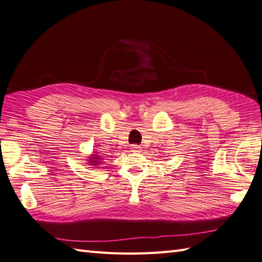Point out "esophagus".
I'll list each match as a JSON object with an SVG mask.
<instances>
[{"mask_svg":"<svg viewBox=\"0 0 262 262\" xmlns=\"http://www.w3.org/2000/svg\"><path fill=\"white\" fill-rule=\"evenodd\" d=\"M130 148H132L133 151H137V150L140 149V146H138V145H132Z\"/></svg>","mask_w":262,"mask_h":262,"instance_id":"obj_1","label":"esophagus"}]
</instances>
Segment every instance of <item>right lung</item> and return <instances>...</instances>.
I'll return each mask as SVG.
<instances>
[{
  "label": "right lung",
  "instance_id": "right-lung-1",
  "mask_svg": "<svg viewBox=\"0 0 262 262\" xmlns=\"http://www.w3.org/2000/svg\"><path fill=\"white\" fill-rule=\"evenodd\" d=\"M94 156H95V157H93V158L91 159V164H98L99 162H97V160H98L99 158H97L96 155H94Z\"/></svg>",
  "mask_w": 262,
  "mask_h": 262
}]
</instances>
